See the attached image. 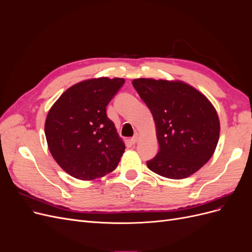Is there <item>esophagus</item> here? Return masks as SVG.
Segmentation results:
<instances>
[{
    "mask_svg": "<svg viewBox=\"0 0 252 252\" xmlns=\"http://www.w3.org/2000/svg\"><path fill=\"white\" fill-rule=\"evenodd\" d=\"M139 138H140V135H139L138 133H135V134L133 135V138L130 140L131 144H132V145H135L136 143H138V141H139Z\"/></svg>",
    "mask_w": 252,
    "mask_h": 252,
    "instance_id": "34e87169",
    "label": "esophagus"
}]
</instances>
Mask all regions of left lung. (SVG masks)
Masks as SVG:
<instances>
[{"label": "left lung", "instance_id": "8db88e82", "mask_svg": "<svg viewBox=\"0 0 252 252\" xmlns=\"http://www.w3.org/2000/svg\"><path fill=\"white\" fill-rule=\"evenodd\" d=\"M132 85L157 128L159 149L148 168L172 180L196 172L212 157L220 136L218 113L208 98L181 81L135 79Z\"/></svg>", "mask_w": 252, "mask_h": 252}]
</instances>
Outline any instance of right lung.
Returning a JSON list of instances; mask_svg holds the SVG:
<instances>
[{
	"label": "right lung",
	"mask_w": 252,
	"mask_h": 252,
	"mask_svg": "<svg viewBox=\"0 0 252 252\" xmlns=\"http://www.w3.org/2000/svg\"><path fill=\"white\" fill-rule=\"evenodd\" d=\"M125 83L98 78L68 88L50 108L45 135L51 156L71 177L91 181L117 168L125 151L106 107Z\"/></svg>",
	"instance_id": "right-lung-1"
}]
</instances>
